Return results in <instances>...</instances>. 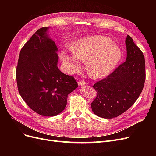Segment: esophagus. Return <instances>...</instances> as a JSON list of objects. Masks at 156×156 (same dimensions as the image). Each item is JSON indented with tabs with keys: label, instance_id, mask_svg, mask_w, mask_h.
Returning <instances> with one entry per match:
<instances>
[{
	"label": "esophagus",
	"instance_id": "34e87169",
	"mask_svg": "<svg viewBox=\"0 0 156 156\" xmlns=\"http://www.w3.org/2000/svg\"><path fill=\"white\" fill-rule=\"evenodd\" d=\"M78 84H79V85L80 87H82V86H84V85H85L86 83L84 82L83 81H80L78 82Z\"/></svg>",
	"mask_w": 156,
	"mask_h": 156
}]
</instances>
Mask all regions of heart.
<instances>
[{"label":"heart","mask_w":156,"mask_h":156,"mask_svg":"<svg viewBox=\"0 0 156 156\" xmlns=\"http://www.w3.org/2000/svg\"><path fill=\"white\" fill-rule=\"evenodd\" d=\"M72 52L62 51L60 53L65 69L69 73L77 72L81 62H87V72L94 79L103 78L119 62L122 51L109 37L102 36L84 37L73 44Z\"/></svg>","instance_id":"b5f03b06"}]
</instances>
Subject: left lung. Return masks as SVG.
<instances>
[{"instance_id":"8db88e82","label":"left lung","mask_w":156,"mask_h":156,"mask_svg":"<svg viewBox=\"0 0 156 156\" xmlns=\"http://www.w3.org/2000/svg\"><path fill=\"white\" fill-rule=\"evenodd\" d=\"M126 45L125 62L93 86L98 93L91 103L92 110L103 119H113L126 111L134 104L144 87L146 74L143 52L129 35Z\"/></svg>"}]
</instances>
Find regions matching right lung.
Segmentation results:
<instances>
[{
  "mask_svg": "<svg viewBox=\"0 0 156 156\" xmlns=\"http://www.w3.org/2000/svg\"><path fill=\"white\" fill-rule=\"evenodd\" d=\"M49 27L37 30L23 47L16 79L19 92L32 110L45 116L62 112L68 96L78 87L73 77L58 68V48L48 34Z\"/></svg>",
  "mask_w": 156,
  "mask_h": 156,
  "instance_id": "1",
  "label": "right lung"
}]
</instances>
